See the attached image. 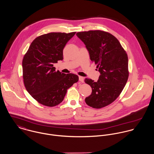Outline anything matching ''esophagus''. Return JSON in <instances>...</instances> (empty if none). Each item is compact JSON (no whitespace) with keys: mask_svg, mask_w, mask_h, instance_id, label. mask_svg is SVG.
<instances>
[{"mask_svg":"<svg viewBox=\"0 0 154 154\" xmlns=\"http://www.w3.org/2000/svg\"><path fill=\"white\" fill-rule=\"evenodd\" d=\"M79 80H80L81 82L83 83V82H84V77H82V76H79Z\"/></svg>","mask_w":154,"mask_h":154,"instance_id":"esophagus-1","label":"esophagus"}]
</instances>
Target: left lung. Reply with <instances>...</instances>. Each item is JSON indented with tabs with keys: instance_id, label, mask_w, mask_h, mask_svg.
I'll return each instance as SVG.
<instances>
[{
	"instance_id": "left-lung-1",
	"label": "left lung",
	"mask_w": 154,
	"mask_h": 154,
	"mask_svg": "<svg viewBox=\"0 0 154 154\" xmlns=\"http://www.w3.org/2000/svg\"><path fill=\"white\" fill-rule=\"evenodd\" d=\"M77 37L85 44L92 62L100 75L97 82L85 79L92 88L85 99L87 105L96 109L105 107L119 96L128 79V58L119 41L113 35L96 30L79 32Z\"/></svg>"
}]
</instances>
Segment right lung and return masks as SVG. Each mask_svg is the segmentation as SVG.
I'll return each mask as SVG.
<instances>
[{"mask_svg":"<svg viewBox=\"0 0 154 154\" xmlns=\"http://www.w3.org/2000/svg\"><path fill=\"white\" fill-rule=\"evenodd\" d=\"M75 32H51L36 38L22 61L23 79L28 92L37 102L53 107L62 102L67 90L79 80L77 75L56 71L63 50Z\"/></svg>","mask_w":154,"mask_h":154,"instance_id":"add662e5","label":"right lung"}]
</instances>
